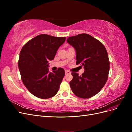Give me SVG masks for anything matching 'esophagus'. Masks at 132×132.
I'll use <instances>...</instances> for the list:
<instances>
[{"label":"esophagus","mask_w":132,"mask_h":132,"mask_svg":"<svg viewBox=\"0 0 132 132\" xmlns=\"http://www.w3.org/2000/svg\"><path fill=\"white\" fill-rule=\"evenodd\" d=\"M65 74H69L71 73V72L69 70H65Z\"/></svg>","instance_id":"obj_1"}]
</instances>
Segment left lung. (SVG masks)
<instances>
[{"mask_svg":"<svg viewBox=\"0 0 132 132\" xmlns=\"http://www.w3.org/2000/svg\"><path fill=\"white\" fill-rule=\"evenodd\" d=\"M67 42L76 51V64L82 65L81 76L72 72L69 84L77 96L88 98L99 93L109 77L110 61L105 47L91 35L81 34L67 38Z\"/></svg>","mask_w":132,"mask_h":132,"instance_id":"left-lung-1","label":"left lung"}]
</instances>
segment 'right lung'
<instances>
[{
    "instance_id": "1",
    "label": "right lung",
    "mask_w": 132,
    "mask_h": 132,
    "mask_svg": "<svg viewBox=\"0 0 132 132\" xmlns=\"http://www.w3.org/2000/svg\"><path fill=\"white\" fill-rule=\"evenodd\" d=\"M65 39L41 34L30 39L22 48L18 61L22 81L37 97L47 99L57 93L65 71L59 68L50 72L48 62L54 59Z\"/></svg>"
}]
</instances>
